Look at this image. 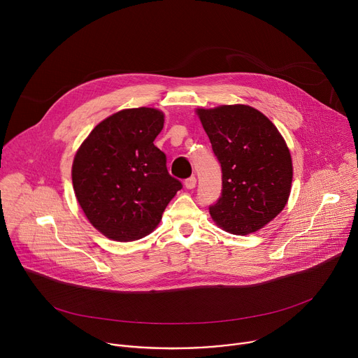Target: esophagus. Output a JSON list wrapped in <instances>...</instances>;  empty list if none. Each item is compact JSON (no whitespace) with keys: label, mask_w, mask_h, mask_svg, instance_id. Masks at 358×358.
Instances as JSON below:
<instances>
[{"label":"esophagus","mask_w":358,"mask_h":358,"mask_svg":"<svg viewBox=\"0 0 358 358\" xmlns=\"http://www.w3.org/2000/svg\"><path fill=\"white\" fill-rule=\"evenodd\" d=\"M184 185H185V188H187V189H194V188H195V185H196V178H195V177H189V178H187V180H185V182H184Z\"/></svg>","instance_id":"obj_1"}]
</instances>
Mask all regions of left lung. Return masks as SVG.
Listing matches in <instances>:
<instances>
[{
    "instance_id": "1",
    "label": "left lung",
    "mask_w": 358,
    "mask_h": 358,
    "mask_svg": "<svg viewBox=\"0 0 358 358\" xmlns=\"http://www.w3.org/2000/svg\"><path fill=\"white\" fill-rule=\"evenodd\" d=\"M222 169V194L210 207L214 222L234 235L259 231L287 203L293 166L276 126L248 105L195 110Z\"/></svg>"
}]
</instances>
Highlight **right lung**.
Returning a JSON list of instances; mask_svg holds the SVG:
<instances>
[{
  "instance_id": "1",
  "label": "right lung",
  "mask_w": 358,
  "mask_h": 358,
  "mask_svg": "<svg viewBox=\"0 0 358 358\" xmlns=\"http://www.w3.org/2000/svg\"><path fill=\"white\" fill-rule=\"evenodd\" d=\"M163 126L159 109H123L101 120L76 151V199L87 221L112 241L130 242L151 234L182 187L155 145Z\"/></svg>"
}]
</instances>
